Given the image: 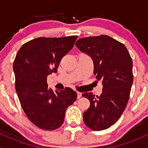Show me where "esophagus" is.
I'll use <instances>...</instances> for the list:
<instances>
[{"mask_svg":"<svg viewBox=\"0 0 148 148\" xmlns=\"http://www.w3.org/2000/svg\"><path fill=\"white\" fill-rule=\"evenodd\" d=\"M81 96H82V94H81V92H77V97H78V99H80Z\"/></svg>","mask_w":148,"mask_h":148,"instance_id":"obj_1","label":"esophagus"}]
</instances>
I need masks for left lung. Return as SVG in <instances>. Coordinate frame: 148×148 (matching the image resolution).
Here are the masks:
<instances>
[{"mask_svg": "<svg viewBox=\"0 0 148 148\" xmlns=\"http://www.w3.org/2000/svg\"><path fill=\"white\" fill-rule=\"evenodd\" d=\"M75 45L92 59L94 75L103 84L100 96L82 95L90 102L84 113V123L92 130H106L118 121L128 103L134 80L132 59L123 43L108 35L84 37Z\"/></svg>", "mask_w": 148, "mask_h": 148, "instance_id": "8db88e82", "label": "left lung"}]
</instances>
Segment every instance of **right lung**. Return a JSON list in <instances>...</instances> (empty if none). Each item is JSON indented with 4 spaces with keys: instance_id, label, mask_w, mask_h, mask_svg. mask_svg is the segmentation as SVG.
I'll use <instances>...</instances> for the list:
<instances>
[{
    "instance_id": "1",
    "label": "right lung",
    "mask_w": 148,
    "mask_h": 148,
    "mask_svg": "<svg viewBox=\"0 0 148 148\" xmlns=\"http://www.w3.org/2000/svg\"><path fill=\"white\" fill-rule=\"evenodd\" d=\"M76 39V35L37 37L22 45L15 57V89L20 103L27 118L42 130L59 128L67 108L77 98V93L70 88L53 92L47 82V76L57 72L61 60Z\"/></svg>"
}]
</instances>
